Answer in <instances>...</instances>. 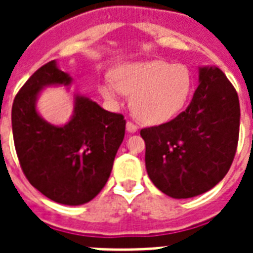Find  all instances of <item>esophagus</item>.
Segmentation results:
<instances>
[{
	"label": "esophagus",
	"mask_w": 253,
	"mask_h": 253,
	"mask_svg": "<svg viewBox=\"0 0 253 253\" xmlns=\"http://www.w3.org/2000/svg\"><path fill=\"white\" fill-rule=\"evenodd\" d=\"M126 130L128 131V132H131V134H134V132H136V131H138V126H136V125H134L132 122H127Z\"/></svg>",
	"instance_id": "1"
}]
</instances>
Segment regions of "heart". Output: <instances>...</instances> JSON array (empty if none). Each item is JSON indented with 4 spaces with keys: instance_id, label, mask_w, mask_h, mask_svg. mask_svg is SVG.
Here are the masks:
<instances>
[{
    "instance_id": "1",
    "label": "heart",
    "mask_w": 253,
    "mask_h": 253,
    "mask_svg": "<svg viewBox=\"0 0 253 253\" xmlns=\"http://www.w3.org/2000/svg\"><path fill=\"white\" fill-rule=\"evenodd\" d=\"M193 77L184 64L166 60L134 61L119 65L114 80L99 84V93L111 103L131 95V110L140 122L156 126L173 119L188 102Z\"/></svg>"
}]
</instances>
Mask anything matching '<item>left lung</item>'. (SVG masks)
<instances>
[{"mask_svg":"<svg viewBox=\"0 0 253 253\" xmlns=\"http://www.w3.org/2000/svg\"><path fill=\"white\" fill-rule=\"evenodd\" d=\"M239 122V98L231 83L219 68L200 67L198 86L186 110L140 131L151 181L176 200L209 192L231 167Z\"/></svg>","mask_w":253,"mask_h":253,"instance_id":"left-lung-1","label":"left lung"}]
</instances>
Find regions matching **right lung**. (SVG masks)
I'll list each match as a JSON object with an SVG mask.
<instances>
[{
  "label": "right lung",
  "instance_id": "1",
  "mask_svg": "<svg viewBox=\"0 0 253 253\" xmlns=\"http://www.w3.org/2000/svg\"><path fill=\"white\" fill-rule=\"evenodd\" d=\"M73 79L56 60L39 68L22 86L11 109L13 138L22 170L34 188L57 204L91 201L110 177L125 138L123 115L110 113L86 95L72 93L68 122L45 121L37 103L49 86L71 90Z\"/></svg>",
  "mask_w": 253,
  "mask_h": 253
}]
</instances>
